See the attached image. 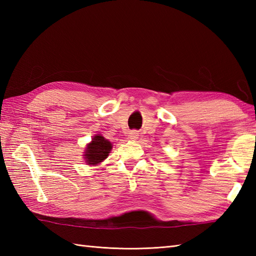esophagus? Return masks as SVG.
Instances as JSON below:
<instances>
[{
    "mask_svg": "<svg viewBox=\"0 0 256 256\" xmlns=\"http://www.w3.org/2000/svg\"><path fill=\"white\" fill-rule=\"evenodd\" d=\"M128 136L131 140H136L138 138V133L136 131H131V132H130Z\"/></svg>",
    "mask_w": 256,
    "mask_h": 256,
    "instance_id": "34e87169",
    "label": "esophagus"
}]
</instances>
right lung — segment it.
<instances>
[{"instance_id": "right-lung-1", "label": "right lung", "mask_w": 256, "mask_h": 256, "mask_svg": "<svg viewBox=\"0 0 256 256\" xmlns=\"http://www.w3.org/2000/svg\"><path fill=\"white\" fill-rule=\"evenodd\" d=\"M112 148L111 143L101 135H96L86 150L84 158L89 165L99 164L104 160Z\"/></svg>"}]
</instances>
